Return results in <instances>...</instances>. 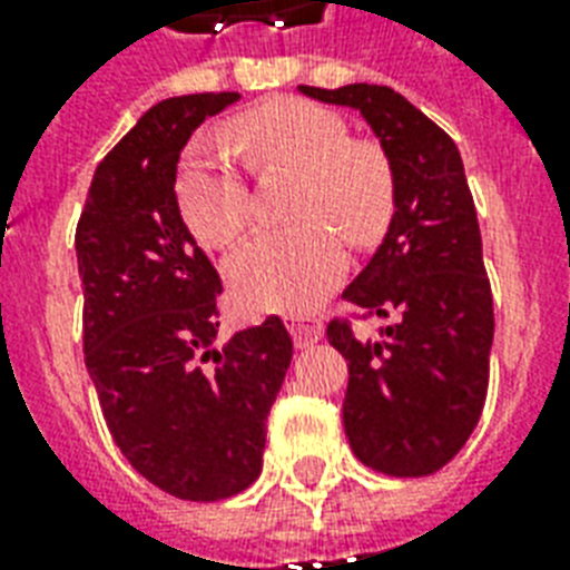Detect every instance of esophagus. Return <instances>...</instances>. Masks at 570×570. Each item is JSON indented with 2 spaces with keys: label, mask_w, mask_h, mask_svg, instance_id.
Returning <instances> with one entry per match:
<instances>
[{
  "label": "esophagus",
  "mask_w": 570,
  "mask_h": 570,
  "mask_svg": "<svg viewBox=\"0 0 570 570\" xmlns=\"http://www.w3.org/2000/svg\"><path fill=\"white\" fill-rule=\"evenodd\" d=\"M289 334H293L295 346L304 348L313 346L316 340H322L325 325H322V320H316V316H295V320L289 322Z\"/></svg>",
  "instance_id": "esophagus-1"
}]
</instances>
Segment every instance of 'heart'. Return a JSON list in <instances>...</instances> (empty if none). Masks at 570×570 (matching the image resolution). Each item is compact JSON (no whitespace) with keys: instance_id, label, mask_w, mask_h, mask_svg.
Instances as JSON below:
<instances>
[{"instance_id":"obj_1","label":"heart","mask_w":570,"mask_h":570,"mask_svg":"<svg viewBox=\"0 0 570 570\" xmlns=\"http://www.w3.org/2000/svg\"><path fill=\"white\" fill-rule=\"evenodd\" d=\"M233 138L257 171L298 174L289 230L250 236L230 259L233 295L250 311H311L346 275L337 233L355 245L384 236L396 209V171L384 147L352 138L337 111L311 100H275L242 115ZM177 206L209 248L248 227V183L218 141H197L177 171Z\"/></svg>"}]
</instances>
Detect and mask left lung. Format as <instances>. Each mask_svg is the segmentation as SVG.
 <instances>
[{
	"label": "left lung",
	"instance_id": "1",
	"mask_svg": "<svg viewBox=\"0 0 570 570\" xmlns=\"http://www.w3.org/2000/svg\"><path fill=\"white\" fill-rule=\"evenodd\" d=\"M298 91L361 111L396 171L387 236L343 293L361 320L396 313V322L379 340H361L352 322L331 320L328 343L348 361L343 425L357 459L387 476H429L476 429L494 340V298L459 147L387 85Z\"/></svg>",
	"mask_w": 570,
	"mask_h": 570
}]
</instances>
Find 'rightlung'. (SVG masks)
<instances>
[{
	"mask_svg": "<svg viewBox=\"0 0 570 570\" xmlns=\"http://www.w3.org/2000/svg\"><path fill=\"white\" fill-rule=\"evenodd\" d=\"M236 91L156 102L97 165L76 224L82 343L102 416L165 494L215 503L259 476L266 416L293 361L277 316L215 348L222 277L177 206L186 141Z\"/></svg>",
	"mask_w": 570,
	"mask_h": 570,
	"instance_id": "1",
	"label": "right lung"
}]
</instances>
